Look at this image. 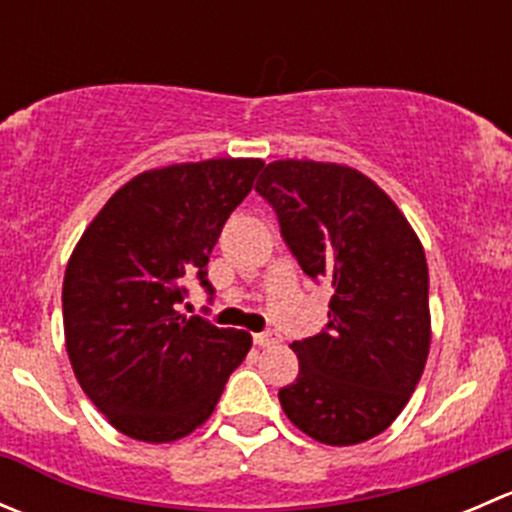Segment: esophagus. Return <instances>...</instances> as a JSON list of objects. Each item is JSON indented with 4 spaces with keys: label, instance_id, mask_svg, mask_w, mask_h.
<instances>
[{
    "label": "esophagus",
    "instance_id": "1",
    "mask_svg": "<svg viewBox=\"0 0 512 512\" xmlns=\"http://www.w3.org/2000/svg\"><path fill=\"white\" fill-rule=\"evenodd\" d=\"M252 342H255L257 347H272V344L280 342V334H275V332H260V334H255V337H252Z\"/></svg>",
    "mask_w": 512,
    "mask_h": 512
}]
</instances>
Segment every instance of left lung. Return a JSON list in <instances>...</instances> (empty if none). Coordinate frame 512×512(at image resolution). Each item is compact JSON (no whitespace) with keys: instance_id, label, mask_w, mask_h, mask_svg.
Listing matches in <instances>:
<instances>
[{"instance_id":"1","label":"left lung","mask_w":512,"mask_h":512,"mask_svg":"<svg viewBox=\"0 0 512 512\" xmlns=\"http://www.w3.org/2000/svg\"><path fill=\"white\" fill-rule=\"evenodd\" d=\"M257 193L312 280L332 282L327 332L292 342L297 381L280 389L294 426L327 446H356L396 421L431 349L428 265L394 200L361 170L275 160Z\"/></svg>"}]
</instances>
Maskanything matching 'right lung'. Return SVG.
Listing matches in <instances>:
<instances>
[{
  "instance_id": "right-lung-1",
  "label": "right lung",
  "mask_w": 512,
  "mask_h": 512,
  "mask_svg": "<svg viewBox=\"0 0 512 512\" xmlns=\"http://www.w3.org/2000/svg\"><path fill=\"white\" fill-rule=\"evenodd\" d=\"M265 160L210 158L138 173L76 242L61 289L84 394L123 436L170 443L203 426L252 347L245 329L188 317L183 280L205 265Z\"/></svg>"
}]
</instances>
